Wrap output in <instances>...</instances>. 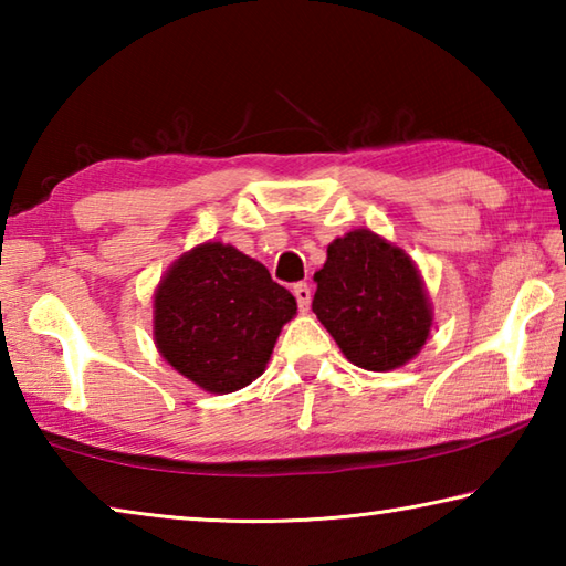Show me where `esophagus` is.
I'll use <instances>...</instances> for the list:
<instances>
[{
	"mask_svg": "<svg viewBox=\"0 0 566 566\" xmlns=\"http://www.w3.org/2000/svg\"><path fill=\"white\" fill-rule=\"evenodd\" d=\"M294 296H296V304H300V312H310V304H312V290L306 284H294Z\"/></svg>",
	"mask_w": 566,
	"mask_h": 566,
	"instance_id": "34e87169",
	"label": "esophagus"
}]
</instances>
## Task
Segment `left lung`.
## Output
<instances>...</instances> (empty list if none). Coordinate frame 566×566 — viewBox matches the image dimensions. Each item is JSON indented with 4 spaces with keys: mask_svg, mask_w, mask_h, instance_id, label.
<instances>
[{
    "mask_svg": "<svg viewBox=\"0 0 566 566\" xmlns=\"http://www.w3.org/2000/svg\"><path fill=\"white\" fill-rule=\"evenodd\" d=\"M314 282L312 310L354 367L399 369L427 344L434 312L419 266L371 229L334 239Z\"/></svg>",
    "mask_w": 566,
    "mask_h": 566,
    "instance_id": "obj_1",
    "label": "left lung"
}]
</instances>
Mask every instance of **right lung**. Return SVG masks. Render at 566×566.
I'll use <instances>...</instances> for the list:
<instances>
[{
    "mask_svg": "<svg viewBox=\"0 0 566 566\" xmlns=\"http://www.w3.org/2000/svg\"><path fill=\"white\" fill-rule=\"evenodd\" d=\"M151 310L169 367L209 395H229L266 369L296 300L237 247L205 242L169 264Z\"/></svg>",
    "mask_w": 566,
    "mask_h": 566,
    "instance_id": "add662e5",
    "label": "right lung"
}]
</instances>
